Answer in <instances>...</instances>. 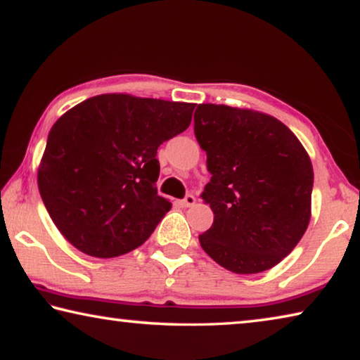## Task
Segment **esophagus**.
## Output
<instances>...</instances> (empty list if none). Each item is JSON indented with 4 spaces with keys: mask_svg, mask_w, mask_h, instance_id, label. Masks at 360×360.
<instances>
[{
    "mask_svg": "<svg viewBox=\"0 0 360 360\" xmlns=\"http://www.w3.org/2000/svg\"><path fill=\"white\" fill-rule=\"evenodd\" d=\"M195 202H197V200H195V197L192 193H188V195H186V198L184 200H181V206H184V208H191V206H193L195 205Z\"/></svg>",
    "mask_w": 360,
    "mask_h": 360,
    "instance_id": "1",
    "label": "esophagus"
}]
</instances>
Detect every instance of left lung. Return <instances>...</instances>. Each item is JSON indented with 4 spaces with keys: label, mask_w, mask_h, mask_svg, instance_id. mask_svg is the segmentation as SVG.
<instances>
[{
    "label": "left lung",
    "mask_w": 360,
    "mask_h": 360,
    "mask_svg": "<svg viewBox=\"0 0 360 360\" xmlns=\"http://www.w3.org/2000/svg\"><path fill=\"white\" fill-rule=\"evenodd\" d=\"M193 120L211 173L202 198L214 212L200 245L238 275L270 270L308 229L314 179L308 152L283 122L252 109L206 103Z\"/></svg>",
    "instance_id": "1"
}]
</instances>
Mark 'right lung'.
Listing matches in <instances>:
<instances>
[{
  "label": "right lung",
  "instance_id": "right-lung-1",
  "mask_svg": "<svg viewBox=\"0 0 360 360\" xmlns=\"http://www.w3.org/2000/svg\"><path fill=\"white\" fill-rule=\"evenodd\" d=\"M193 108L105 94L79 103L53 124L38 187L49 216L72 246L109 259L149 238L172 210L157 193V149L191 125Z\"/></svg>",
  "mask_w": 360,
  "mask_h": 360
}]
</instances>
